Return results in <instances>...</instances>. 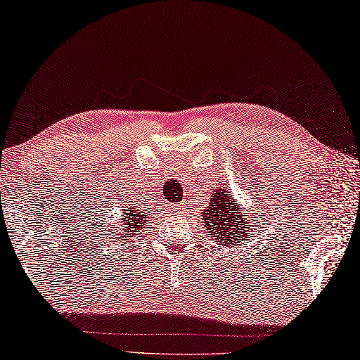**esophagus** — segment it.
Segmentation results:
<instances>
[{"instance_id":"34e87169","label":"esophagus","mask_w":360,"mask_h":360,"mask_svg":"<svg viewBox=\"0 0 360 360\" xmlns=\"http://www.w3.org/2000/svg\"><path fill=\"white\" fill-rule=\"evenodd\" d=\"M174 211L178 212V214H181V212H184V209H186V205H182V202H179V205H176L174 207Z\"/></svg>"}]
</instances>
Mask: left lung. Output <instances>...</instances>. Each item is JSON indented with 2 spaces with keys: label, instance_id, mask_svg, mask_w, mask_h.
<instances>
[{
  "label": "left lung",
  "instance_id": "obj_1",
  "mask_svg": "<svg viewBox=\"0 0 360 360\" xmlns=\"http://www.w3.org/2000/svg\"><path fill=\"white\" fill-rule=\"evenodd\" d=\"M243 211L245 209L238 206L231 192L220 187L219 191H214L209 206L202 211L201 221L219 245L236 248L247 239L252 225L247 219H243Z\"/></svg>",
  "mask_w": 360,
  "mask_h": 360
}]
</instances>
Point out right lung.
<instances>
[{
	"instance_id": "1",
	"label": "right lung",
	"mask_w": 360,
	"mask_h": 360,
	"mask_svg": "<svg viewBox=\"0 0 360 360\" xmlns=\"http://www.w3.org/2000/svg\"><path fill=\"white\" fill-rule=\"evenodd\" d=\"M149 214H145L141 209H136L135 206H127V211L124 212V217L121 219L123 221L122 230H121V240L126 244H130L132 240H135V236L140 231H145L146 228L151 226V224L148 221ZM120 221H117L120 225ZM117 226H113V231Z\"/></svg>"
}]
</instances>
